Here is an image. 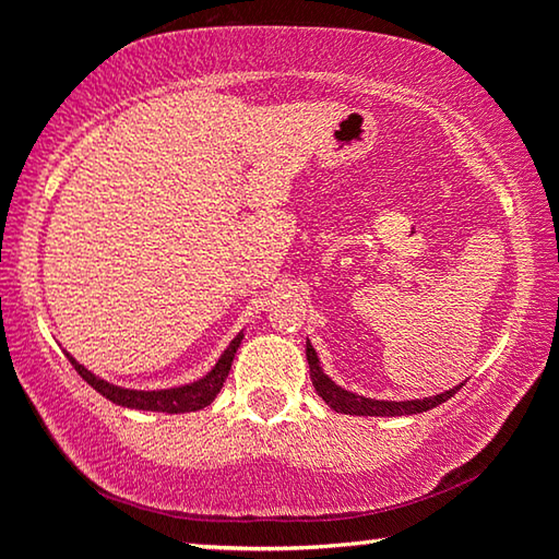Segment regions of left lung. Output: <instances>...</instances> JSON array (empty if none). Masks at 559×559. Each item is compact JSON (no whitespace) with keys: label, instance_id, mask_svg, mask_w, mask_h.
<instances>
[{"label":"left lung","instance_id":"8db88e82","mask_svg":"<svg viewBox=\"0 0 559 559\" xmlns=\"http://www.w3.org/2000/svg\"><path fill=\"white\" fill-rule=\"evenodd\" d=\"M306 357H308V367H310V380H313L316 392L323 396L325 404L330 409H335L337 414H353V416H404V414H421L429 412L433 406L443 404L451 400L453 394L461 390L453 386L449 392H441L437 396H424V400H409V402H382V400H367V396H359L337 386L330 377L320 370V359L313 345H306Z\"/></svg>","mask_w":559,"mask_h":559}]
</instances>
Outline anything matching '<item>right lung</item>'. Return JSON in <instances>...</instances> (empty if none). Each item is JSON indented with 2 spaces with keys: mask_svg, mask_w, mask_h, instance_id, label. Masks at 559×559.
Instances as JSON below:
<instances>
[{
  "mask_svg": "<svg viewBox=\"0 0 559 559\" xmlns=\"http://www.w3.org/2000/svg\"><path fill=\"white\" fill-rule=\"evenodd\" d=\"M241 337L243 335L239 333L231 340V345L224 349V355L219 357V362L214 365V370L206 377H202L200 382H192V384H185V386H173V390H157V392L122 390V386L110 384L106 380H100V377H96L93 372H88L86 367L75 362L71 355H69V359H71V365L75 367V372H79L83 380H86L93 386V390L106 396V400H110L112 404L130 406V409H145V412L185 414V412L204 409L206 404L214 402V396L219 394V390L226 382V377H229L234 355L241 345Z\"/></svg>",
  "mask_w": 559,
  "mask_h": 559,
  "instance_id": "1",
  "label": "right lung"
}]
</instances>
